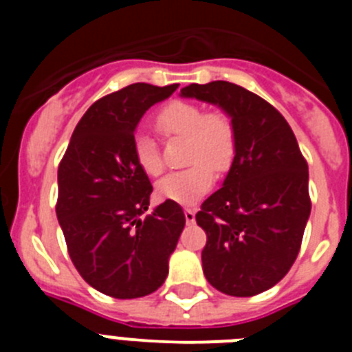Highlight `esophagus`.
<instances>
[{"label":"esophagus","instance_id":"1","mask_svg":"<svg viewBox=\"0 0 352 352\" xmlns=\"http://www.w3.org/2000/svg\"><path fill=\"white\" fill-rule=\"evenodd\" d=\"M183 213H185L186 223H194L195 222V211L194 210H190V208H185V210H183Z\"/></svg>","mask_w":352,"mask_h":352}]
</instances>
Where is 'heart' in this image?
<instances>
[{
    "mask_svg": "<svg viewBox=\"0 0 352 352\" xmlns=\"http://www.w3.org/2000/svg\"><path fill=\"white\" fill-rule=\"evenodd\" d=\"M157 129L167 139L186 138L185 164L190 166L160 179L158 195L183 206L199 203L213 186V170L222 174L231 167L236 151L232 123L223 114L206 113L201 105L176 100L158 113ZM133 158L151 178L166 169L157 142L146 133L133 139Z\"/></svg>",
    "mask_w": 352,
    "mask_h": 352,
    "instance_id": "heart-1",
    "label": "heart"
}]
</instances>
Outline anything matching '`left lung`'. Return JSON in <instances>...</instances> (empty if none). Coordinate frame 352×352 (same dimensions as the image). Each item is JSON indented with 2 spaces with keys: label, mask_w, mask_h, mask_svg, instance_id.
Listing matches in <instances>:
<instances>
[{
  "label": "left lung",
  "mask_w": 352,
  "mask_h": 352,
  "mask_svg": "<svg viewBox=\"0 0 352 352\" xmlns=\"http://www.w3.org/2000/svg\"><path fill=\"white\" fill-rule=\"evenodd\" d=\"M182 96L219 105L236 138L222 188L195 214L208 236L204 276L229 296L268 291L296 261L312 208L309 166L296 138L272 104L238 84H190Z\"/></svg>",
  "instance_id": "8db88e82"
}]
</instances>
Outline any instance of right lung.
I'll list each match as a JSON object with an SVG mask.
<instances>
[{
	"label": "right lung",
	"instance_id": "obj_1",
	"mask_svg": "<svg viewBox=\"0 0 352 352\" xmlns=\"http://www.w3.org/2000/svg\"><path fill=\"white\" fill-rule=\"evenodd\" d=\"M176 88L135 82L96 100L58 167L56 214L72 263L91 287L118 300L146 296L166 282L185 227L174 201L144 214L153 186L133 158L141 118Z\"/></svg>",
	"mask_w": 352,
	"mask_h": 352
}]
</instances>
